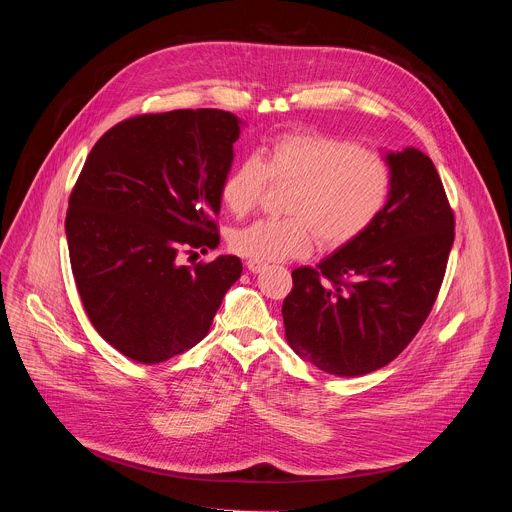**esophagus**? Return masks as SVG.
<instances>
[{
	"label": "esophagus",
	"instance_id": "1",
	"mask_svg": "<svg viewBox=\"0 0 512 512\" xmlns=\"http://www.w3.org/2000/svg\"><path fill=\"white\" fill-rule=\"evenodd\" d=\"M267 267V263H263V261H257V259H249L247 261V269L251 271V273H259V271H263Z\"/></svg>",
	"mask_w": 512,
	"mask_h": 512
}]
</instances>
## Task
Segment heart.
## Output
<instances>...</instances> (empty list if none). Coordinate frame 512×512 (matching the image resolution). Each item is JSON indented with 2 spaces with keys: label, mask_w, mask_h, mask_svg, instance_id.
I'll return each mask as SVG.
<instances>
[{
  "label": "heart",
  "mask_w": 512,
  "mask_h": 512,
  "mask_svg": "<svg viewBox=\"0 0 512 512\" xmlns=\"http://www.w3.org/2000/svg\"><path fill=\"white\" fill-rule=\"evenodd\" d=\"M267 182L291 186L287 218L257 221L229 237L237 255L263 263L306 257L316 239L324 251H336L369 233L389 204L393 170L383 154L352 139L291 131L225 176L223 204L231 214L247 216Z\"/></svg>",
  "instance_id": "b5f03b06"
}]
</instances>
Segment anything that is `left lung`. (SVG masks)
I'll use <instances>...</instances> for the list:
<instances>
[{
    "mask_svg": "<svg viewBox=\"0 0 512 512\" xmlns=\"http://www.w3.org/2000/svg\"><path fill=\"white\" fill-rule=\"evenodd\" d=\"M387 162L393 192L373 229L316 267L291 271L285 338L328 375L387 367L427 320L446 275L456 223L440 174L415 148Z\"/></svg>",
    "mask_w": 512,
    "mask_h": 512,
    "instance_id": "8db88e82",
    "label": "left lung"
}]
</instances>
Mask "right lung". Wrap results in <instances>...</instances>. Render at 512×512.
<instances>
[{
	"instance_id": "right-lung-1",
	"label": "right lung",
	"mask_w": 512,
	"mask_h": 512,
	"mask_svg": "<svg viewBox=\"0 0 512 512\" xmlns=\"http://www.w3.org/2000/svg\"><path fill=\"white\" fill-rule=\"evenodd\" d=\"M239 125L221 109L129 117L101 135L70 192L64 229L83 308L135 362L198 344L241 277L235 255L178 263L180 251L221 239L216 216Z\"/></svg>"
}]
</instances>
